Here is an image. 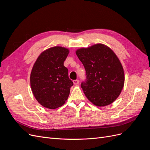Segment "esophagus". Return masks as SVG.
I'll list each match as a JSON object with an SVG mask.
<instances>
[{"mask_svg":"<svg viewBox=\"0 0 150 150\" xmlns=\"http://www.w3.org/2000/svg\"><path fill=\"white\" fill-rule=\"evenodd\" d=\"M79 81L78 79H76V80L73 81V83L74 84H79Z\"/></svg>","mask_w":150,"mask_h":150,"instance_id":"esophagus-1","label":"esophagus"}]
</instances>
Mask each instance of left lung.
I'll use <instances>...</instances> for the list:
<instances>
[{"instance_id": "obj_1", "label": "left lung", "mask_w": 150, "mask_h": 150, "mask_svg": "<svg viewBox=\"0 0 150 150\" xmlns=\"http://www.w3.org/2000/svg\"><path fill=\"white\" fill-rule=\"evenodd\" d=\"M86 70V79L81 84L89 101L97 106H105L120 96L125 84L121 63L106 45L97 44L76 51Z\"/></svg>"}]
</instances>
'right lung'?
Instances as JSON below:
<instances>
[{
    "label": "right lung",
    "instance_id": "1",
    "mask_svg": "<svg viewBox=\"0 0 150 150\" xmlns=\"http://www.w3.org/2000/svg\"><path fill=\"white\" fill-rule=\"evenodd\" d=\"M69 49L55 46L45 50L35 62L30 76L31 89L38 103L46 108L62 106L73 85L64 62Z\"/></svg>",
    "mask_w": 150,
    "mask_h": 150
}]
</instances>
